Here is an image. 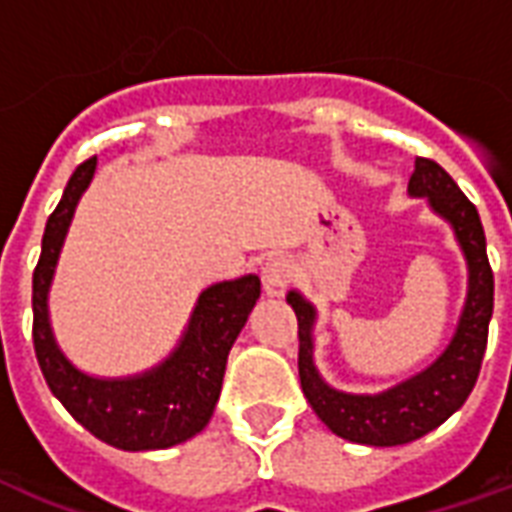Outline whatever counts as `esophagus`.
<instances>
[{"label":"esophagus","instance_id":"esophagus-1","mask_svg":"<svg viewBox=\"0 0 512 512\" xmlns=\"http://www.w3.org/2000/svg\"><path fill=\"white\" fill-rule=\"evenodd\" d=\"M260 279H263V290L268 298H284L292 279V263L287 257H271L260 268Z\"/></svg>","mask_w":512,"mask_h":512}]
</instances>
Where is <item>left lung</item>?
<instances>
[{
	"label": "left lung",
	"mask_w": 512,
	"mask_h": 512,
	"mask_svg": "<svg viewBox=\"0 0 512 512\" xmlns=\"http://www.w3.org/2000/svg\"><path fill=\"white\" fill-rule=\"evenodd\" d=\"M408 195L424 198L432 214L451 225L467 263V298L456 330L446 349L427 368L378 395L335 389L322 378L314 362L317 306L298 290L287 292V303L298 317V373L303 395L330 432L362 446H403L419 440L462 408L481 373L494 311V273L486 257V233L478 209L467 201L454 179L427 158H416Z\"/></svg>",
	"instance_id": "1"
}]
</instances>
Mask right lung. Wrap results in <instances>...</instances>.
Instances as JSON below:
<instances>
[{
    "instance_id": "obj_1",
    "label": "right lung",
    "mask_w": 512,
    "mask_h": 512,
    "mask_svg": "<svg viewBox=\"0 0 512 512\" xmlns=\"http://www.w3.org/2000/svg\"><path fill=\"white\" fill-rule=\"evenodd\" d=\"M96 174V158L77 166L56 212L48 217L42 255L31 282L34 351L58 403L93 438L120 451H158L195 438L209 424L220 400L230 346L247 325L260 298L255 273L217 282L195 300L177 346L158 365L134 376H91L58 346L50 322V287L74 209Z\"/></svg>"
}]
</instances>
